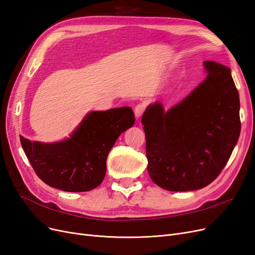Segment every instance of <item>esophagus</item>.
<instances>
[{
  "label": "esophagus",
  "instance_id": "34e87169",
  "mask_svg": "<svg viewBox=\"0 0 255 255\" xmlns=\"http://www.w3.org/2000/svg\"><path fill=\"white\" fill-rule=\"evenodd\" d=\"M144 111H145V105L144 104H142V103H140V104H137L136 107H135V116L137 117V118H139L140 116H142V114L144 113Z\"/></svg>",
  "mask_w": 255,
  "mask_h": 255
}]
</instances>
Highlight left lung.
<instances>
[{
  "mask_svg": "<svg viewBox=\"0 0 255 255\" xmlns=\"http://www.w3.org/2000/svg\"><path fill=\"white\" fill-rule=\"evenodd\" d=\"M208 77L188 97L164 112L155 102L144 112L147 172L169 191L205 188L232 154L241 133L240 95L230 68L213 61Z\"/></svg>",
  "mask_w": 255,
  "mask_h": 255,
  "instance_id": "1",
  "label": "left lung"
}]
</instances>
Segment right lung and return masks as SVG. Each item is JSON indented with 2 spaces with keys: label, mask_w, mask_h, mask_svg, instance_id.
<instances>
[{
  "label": "right lung",
  "mask_w": 255,
  "mask_h": 255,
  "mask_svg": "<svg viewBox=\"0 0 255 255\" xmlns=\"http://www.w3.org/2000/svg\"><path fill=\"white\" fill-rule=\"evenodd\" d=\"M134 122V113L128 107L92 112L62 142H31L22 136L20 140L41 180L62 191L86 192L102 182L111 148Z\"/></svg>",
  "instance_id": "1"
}]
</instances>
